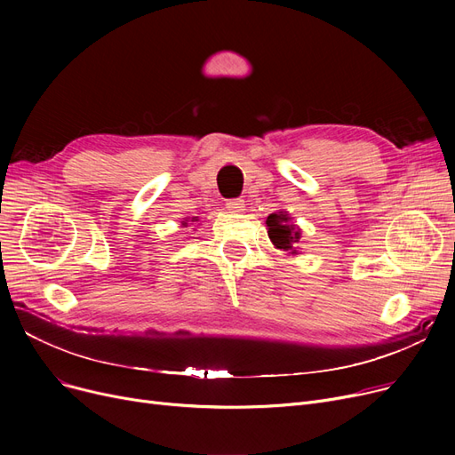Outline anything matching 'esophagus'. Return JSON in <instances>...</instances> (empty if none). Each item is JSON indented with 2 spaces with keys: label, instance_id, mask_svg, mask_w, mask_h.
<instances>
[{
  "label": "esophagus",
  "instance_id": "esophagus-1",
  "mask_svg": "<svg viewBox=\"0 0 455 455\" xmlns=\"http://www.w3.org/2000/svg\"><path fill=\"white\" fill-rule=\"evenodd\" d=\"M227 208L232 213H242L245 210V201L243 199H230V201H227Z\"/></svg>",
  "mask_w": 455,
  "mask_h": 455
}]
</instances>
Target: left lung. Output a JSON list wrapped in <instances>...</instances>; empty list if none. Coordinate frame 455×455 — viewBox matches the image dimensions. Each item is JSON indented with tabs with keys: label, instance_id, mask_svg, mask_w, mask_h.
<instances>
[{
	"label": "left lung",
	"instance_id": "1",
	"mask_svg": "<svg viewBox=\"0 0 455 455\" xmlns=\"http://www.w3.org/2000/svg\"><path fill=\"white\" fill-rule=\"evenodd\" d=\"M266 225H267V235L273 242L275 249H280L288 256L300 254L297 245L300 243L302 230L293 223V218L288 212L285 210L273 212L266 220Z\"/></svg>",
	"mask_w": 455,
	"mask_h": 455
}]
</instances>
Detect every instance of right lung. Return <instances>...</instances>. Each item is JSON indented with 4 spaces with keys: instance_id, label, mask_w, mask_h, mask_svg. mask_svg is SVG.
Listing matches in <instances>:
<instances>
[{
    "instance_id": "obj_1",
    "label": "right lung",
    "mask_w": 455,
    "mask_h": 455,
    "mask_svg": "<svg viewBox=\"0 0 455 455\" xmlns=\"http://www.w3.org/2000/svg\"><path fill=\"white\" fill-rule=\"evenodd\" d=\"M197 221H199L197 218H191V220H189V218H186L184 221H180V225H182V227H188L189 223H191V225H194V223H197Z\"/></svg>"
}]
</instances>
